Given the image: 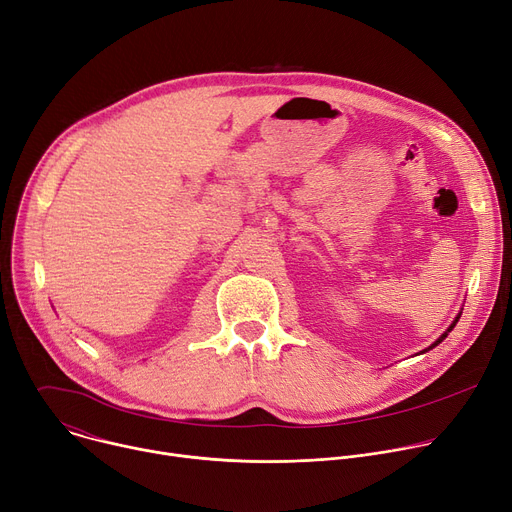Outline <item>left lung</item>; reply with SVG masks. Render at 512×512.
I'll use <instances>...</instances> for the list:
<instances>
[{
	"instance_id": "8db88e82",
	"label": "left lung",
	"mask_w": 512,
	"mask_h": 512,
	"mask_svg": "<svg viewBox=\"0 0 512 512\" xmlns=\"http://www.w3.org/2000/svg\"><path fill=\"white\" fill-rule=\"evenodd\" d=\"M459 318H461V311H459V313H457V318H455V320H453V324H451V326H449V328H447V330H445V332H443V334H441V336H439V338H437V340H435V342H432V344H430V346H428V348H426V350H430V348H435V346H439V344H441V342H443V340H445V338H447V336H449V332H451V330H453V328H455V324H457V322H459ZM426 350H422V352H426Z\"/></svg>"
}]
</instances>
